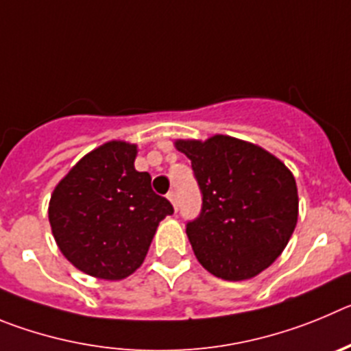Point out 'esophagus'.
I'll return each instance as SVG.
<instances>
[{"label":"esophagus","instance_id":"obj_1","mask_svg":"<svg viewBox=\"0 0 351 351\" xmlns=\"http://www.w3.org/2000/svg\"><path fill=\"white\" fill-rule=\"evenodd\" d=\"M168 199H169V201H171L173 208H175V210H178V197H176V192L175 191H169L168 192Z\"/></svg>","mask_w":351,"mask_h":351}]
</instances>
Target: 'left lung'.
<instances>
[{"mask_svg":"<svg viewBox=\"0 0 351 351\" xmlns=\"http://www.w3.org/2000/svg\"><path fill=\"white\" fill-rule=\"evenodd\" d=\"M191 159L203 206L187 222L201 266L229 282L269 267L298 223V185L290 169L264 148L215 134L206 141L178 140Z\"/></svg>","mask_w":351,"mask_h":351,"instance_id":"obj_1","label":"left lung"}]
</instances>
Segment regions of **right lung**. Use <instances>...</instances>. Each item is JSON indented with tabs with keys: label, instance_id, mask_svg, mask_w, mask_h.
Listing matches in <instances>:
<instances>
[{
	"label": "right lung",
	"instance_id": "add662e5",
	"mask_svg": "<svg viewBox=\"0 0 351 351\" xmlns=\"http://www.w3.org/2000/svg\"><path fill=\"white\" fill-rule=\"evenodd\" d=\"M136 145L108 141L82 157L53 189L49 220L59 250L77 269L122 280L143 264L157 226L173 213L134 169Z\"/></svg>",
	"mask_w": 351,
	"mask_h": 351
}]
</instances>
